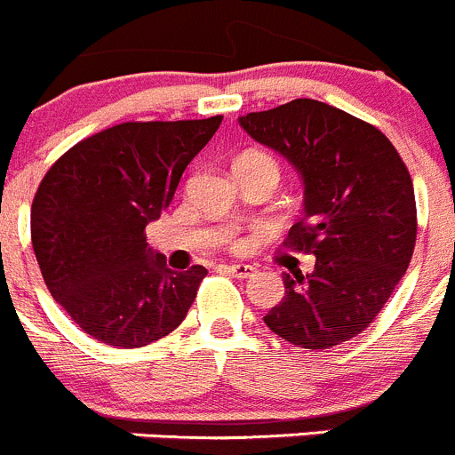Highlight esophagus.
Returning a JSON list of instances; mask_svg holds the SVG:
<instances>
[{
	"instance_id": "obj_1",
	"label": "esophagus",
	"mask_w": 455,
	"mask_h": 455,
	"mask_svg": "<svg viewBox=\"0 0 455 455\" xmlns=\"http://www.w3.org/2000/svg\"><path fill=\"white\" fill-rule=\"evenodd\" d=\"M224 269L231 275H235V278H249L256 271L251 265H224Z\"/></svg>"
}]
</instances>
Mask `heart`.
Instances as JSON below:
<instances>
[{
    "label": "heart",
    "mask_w": 455,
    "mask_h": 455,
    "mask_svg": "<svg viewBox=\"0 0 455 455\" xmlns=\"http://www.w3.org/2000/svg\"><path fill=\"white\" fill-rule=\"evenodd\" d=\"M240 159H265V161H271V164L275 165V161L271 159V156H267V155H262V152H247V155H242ZM237 159V161H240ZM275 168H278V165H275Z\"/></svg>",
    "instance_id": "1"
}]
</instances>
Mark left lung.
<instances>
[{
    "label": "left lung",
    "instance_id": "8db88e82",
    "mask_svg": "<svg viewBox=\"0 0 455 455\" xmlns=\"http://www.w3.org/2000/svg\"><path fill=\"white\" fill-rule=\"evenodd\" d=\"M242 130L285 156L305 186L285 247L316 256L283 275L267 328L296 347L328 350L362 334L409 269L418 211L400 152L375 125L312 99L240 116Z\"/></svg>",
    "mask_w": 455,
    "mask_h": 455
}]
</instances>
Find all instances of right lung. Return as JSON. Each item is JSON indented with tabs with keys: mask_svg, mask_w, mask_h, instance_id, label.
Returning <instances> with one entry per match:
<instances>
[{
	"mask_svg": "<svg viewBox=\"0 0 455 455\" xmlns=\"http://www.w3.org/2000/svg\"><path fill=\"white\" fill-rule=\"evenodd\" d=\"M220 123H121L76 143L40 181L33 251L51 296L89 337L141 347L186 318L208 271L168 269L148 247L146 227L172 202Z\"/></svg>",
	"mask_w": 455,
	"mask_h": 455,
	"instance_id": "right-lung-1",
	"label": "right lung"
}]
</instances>
